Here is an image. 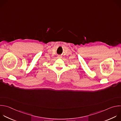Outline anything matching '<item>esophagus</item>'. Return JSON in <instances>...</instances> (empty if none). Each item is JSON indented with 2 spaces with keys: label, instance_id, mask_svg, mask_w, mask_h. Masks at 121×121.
<instances>
[{
  "label": "esophagus",
  "instance_id": "obj_1",
  "mask_svg": "<svg viewBox=\"0 0 121 121\" xmlns=\"http://www.w3.org/2000/svg\"><path fill=\"white\" fill-rule=\"evenodd\" d=\"M58 58H61V57L60 56H58Z\"/></svg>",
  "mask_w": 121,
  "mask_h": 121
}]
</instances>
